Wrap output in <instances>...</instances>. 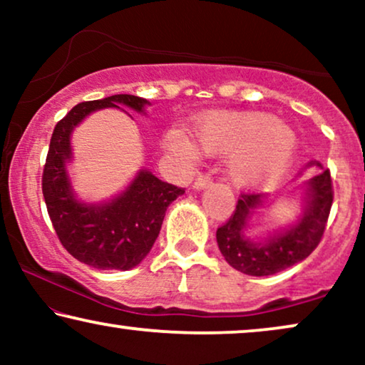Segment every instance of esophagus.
Here are the masks:
<instances>
[{
  "instance_id": "esophagus-1",
  "label": "esophagus",
  "mask_w": 365,
  "mask_h": 365,
  "mask_svg": "<svg viewBox=\"0 0 365 365\" xmlns=\"http://www.w3.org/2000/svg\"><path fill=\"white\" fill-rule=\"evenodd\" d=\"M211 174H207V173H201V174H197V178H196V181H194V187L196 189H202V187H206L207 184H211Z\"/></svg>"
}]
</instances>
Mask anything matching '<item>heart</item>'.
Returning a JSON list of instances; mask_svg holds the SVG:
<instances>
[{
	"instance_id": "heart-1",
	"label": "heart",
	"mask_w": 365,
	"mask_h": 365,
	"mask_svg": "<svg viewBox=\"0 0 365 365\" xmlns=\"http://www.w3.org/2000/svg\"><path fill=\"white\" fill-rule=\"evenodd\" d=\"M202 151L234 153L231 169L241 182H264L277 178L296 151L291 128L266 113H212L196 128ZM169 146L192 156L196 148L189 139L173 134Z\"/></svg>"
}]
</instances>
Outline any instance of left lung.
<instances>
[{
  "instance_id": "1",
  "label": "left lung",
  "mask_w": 365,
  "mask_h": 365,
  "mask_svg": "<svg viewBox=\"0 0 365 365\" xmlns=\"http://www.w3.org/2000/svg\"><path fill=\"white\" fill-rule=\"evenodd\" d=\"M307 204L296 226L261 244L249 241L244 229L252 209L262 202V196L241 192L231 217L216 232L219 251L229 266L249 276H272L304 261L319 246L326 231L334 201L331 171L317 173L307 182Z\"/></svg>"
}]
</instances>
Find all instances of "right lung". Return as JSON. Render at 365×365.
<instances>
[{"label":"right lung","mask_w":365,"mask_h":365,"mask_svg":"<svg viewBox=\"0 0 365 365\" xmlns=\"http://www.w3.org/2000/svg\"><path fill=\"white\" fill-rule=\"evenodd\" d=\"M116 104L143 111L148 101L133 94H114L76 104L54 126L41 181L44 202L59 242L78 261L103 271H128L138 266L151 251L169 204L184 194V187L141 171L121 196L103 206H88L74 199L64 166L71 158L73 128L94 109Z\"/></svg>","instance_id":"add662e5"}]
</instances>
